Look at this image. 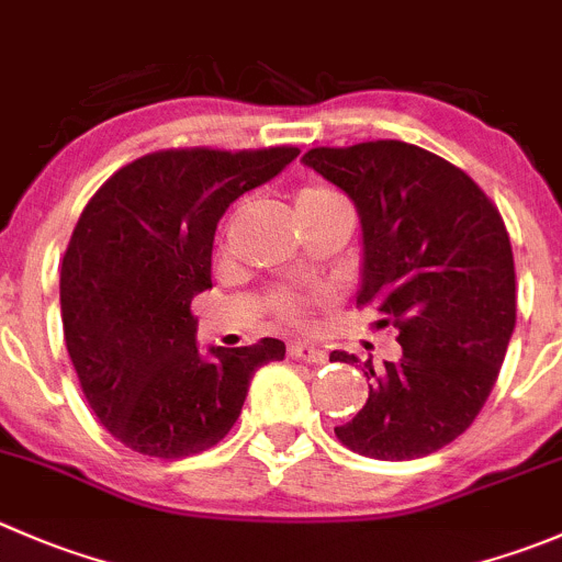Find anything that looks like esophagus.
I'll list each match as a JSON object with an SVG mask.
<instances>
[{
	"mask_svg": "<svg viewBox=\"0 0 562 562\" xmlns=\"http://www.w3.org/2000/svg\"><path fill=\"white\" fill-rule=\"evenodd\" d=\"M288 351H291L293 359H302V362H313V364L326 362V351L310 346V342H291V348H288Z\"/></svg>",
	"mask_w": 562,
	"mask_h": 562,
	"instance_id": "obj_1",
	"label": "esophagus"
}]
</instances>
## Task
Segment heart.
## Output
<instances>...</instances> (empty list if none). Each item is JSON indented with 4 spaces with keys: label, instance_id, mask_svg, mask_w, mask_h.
<instances>
[{
    "label": "heart",
    "instance_id": "obj_1",
    "mask_svg": "<svg viewBox=\"0 0 562 562\" xmlns=\"http://www.w3.org/2000/svg\"><path fill=\"white\" fill-rule=\"evenodd\" d=\"M331 203H342V198L337 192H331V189H324V187H304V189H299L296 198H293L296 214H307V211L326 209V205H331ZM302 307L304 304L293 296L277 299V310H280L282 315H288V318H299Z\"/></svg>",
    "mask_w": 562,
    "mask_h": 562
}]
</instances>
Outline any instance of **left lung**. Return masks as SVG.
I'll return each instance as SVG.
<instances>
[{"label":"left lung","mask_w":562,"mask_h":562,"mask_svg":"<svg viewBox=\"0 0 562 562\" xmlns=\"http://www.w3.org/2000/svg\"><path fill=\"white\" fill-rule=\"evenodd\" d=\"M304 167L335 183L362 227L357 304L392 324L403 357L364 362L368 403L335 434L353 453L423 459L453 442L486 403L516 326L508 231L467 172L408 143L315 148ZM331 362L353 353L331 351Z\"/></svg>","instance_id":"left-lung-1"}]
</instances>
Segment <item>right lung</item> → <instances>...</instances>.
I'll use <instances>...</instances> for the list:
<instances>
[{
	"label": "right lung",
	"mask_w": 562,
	"mask_h": 562,
	"mask_svg": "<svg viewBox=\"0 0 562 562\" xmlns=\"http://www.w3.org/2000/svg\"><path fill=\"white\" fill-rule=\"evenodd\" d=\"M299 156L165 150L114 172L81 211L59 271L65 346L87 403L125 448L183 459L214 448L260 364L285 342L200 351L192 302L211 288L222 214Z\"/></svg>",
	"instance_id": "1"
}]
</instances>
